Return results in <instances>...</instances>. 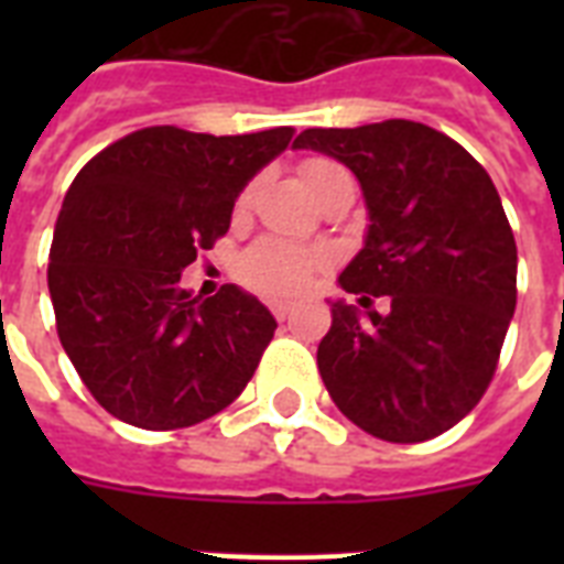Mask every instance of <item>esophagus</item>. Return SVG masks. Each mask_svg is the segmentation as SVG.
Here are the masks:
<instances>
[{
  "label": "esophagus",
  "instance_id": "obj_1",
  "mask_svg": "<svg viewBox=\"0 0 564 564\" xmlns=\"http://www.w3.org/2000/svg\"><path fill=\"white\" fill-rule=\"evenodd\" d=\"M269 307H272V313H274V318H278V322H283V318H286L292 313L290 301H272Z\"/></svg>",
  "mask_w": 564,
  "mask_h": 564
}]
</instances>
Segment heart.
<instances>
[{"mask_svg":"<svg viewBox=\"0 0 564 564\" xmlns=\"http://www.w3.org/2000/svg\"><path fill=\"white\" fill-rule=\"evenodd\" d=\"M336 170L339 166L330 161L304 163V181H307L310 193ZM316 265V251L292 246V242H281V239H263L242 260V278L257 292H265V295H292V292H299L313 278Z\"/></svg>","mask_w":564,"mask_h":564,"instance_id":"b5f03b06","label":"heart"}]
</instances>
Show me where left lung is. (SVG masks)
I'll list each match as a JSON object with an SVG mask.
<instances>
[{"label":"left lung","instance_id":"1","mask_svg":"<svg viewBox=\"0 0 564 564\" xmlns=\"http://www.w3.org/2000/svg\"><path fill=\"white\" fill-rule=\"evenodd\" d=\"M292 149L345 163L369 210L336 281L357 304L330 301L318 375L360 430L427 442L477 406L516 313L518 248L498 189L463 145L410 119L307 128Z\"/></svg>","mask_w":564,"mask_h":564}]
</instances>
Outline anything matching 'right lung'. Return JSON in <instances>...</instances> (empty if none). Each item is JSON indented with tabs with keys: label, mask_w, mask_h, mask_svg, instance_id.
Returning a JSON list of instances; mask_svg holds the SVG:
<instances>
[{
	"label": "right lung",
	"mask_w": 564,
	"mask_h": 564,
	"mask_svg": "<svg viewBox=\"0 0 564 564\" xmlns=\"http://www.w3.org/2000/svg\"><path fill=\"white\" fill-rule=\"evenodd\" d=\"M292 134L154 126L75 175L48 251V295L66 357L110 415L143 430L193 427L246 389L278 322L234 283L193 295L181 272L230 228L239 193Z\"/></svg>",
	"instance_id": "obj_1"
}]
</instances>
